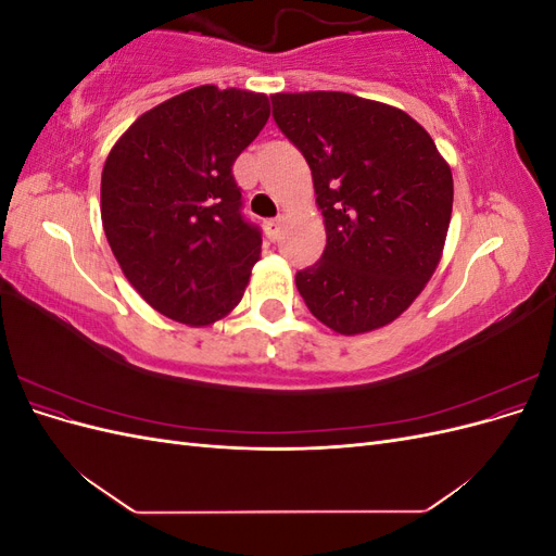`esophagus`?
Returning a JSON list of instances; mask_svg holds the SVG:
<instances>
[{"label":"esophagus","mask_w":556,"mask_h":556,"mask_svg":"<svg viewBox=\"0 0 556 556\" xmlns=\"http://www.w3.org/2000/svg\"><path fill=\"white\" fill-rule=\"evenodd\" d=\"M280 227H282V217H274V220H268V223H266V231H268V237H271L274 241L278 239Z\"/></svg>","instance_id":"esophagus-1"}]
</instances>
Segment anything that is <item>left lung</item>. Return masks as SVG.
<instances>
[{
	"instance_id": "1",
	"label": "left lung",
	"mask_w": 556,
	"mask_h": 556,
	"mask_svg": "<svg viewBox=\"0 0 556 556\" xmlns=\"http://www.w3.org/2000/svg\"><path fill=\"white\" fill-rule=\"evenodd\" d=\"M274 121L306 157L327 248L296 274L308 311L355 336L390 325L441 262L452 172L408 113L348 92L271 94Z\"/></svg>"
}]
</instances>
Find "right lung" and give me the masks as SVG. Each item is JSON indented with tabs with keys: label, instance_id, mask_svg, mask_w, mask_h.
<instances>
[{
	"label": "right lung",
	"instance_id": "obj_1",
	"mask_svg": "<svg viewBox=\"0 0 556 556\" xmlns=\"http://www.w3.org/2000/svg\"><path fill=\"white\" fill-rule=\"evenodd\" d=\"M268 99L192 88L137 117L102 172V225L125 278L157 313L206 327L239 304L262 252L231 166Z\"/></svg>",
	"mask_w": 556,
	"mask_h": 556
}]
</instances>
